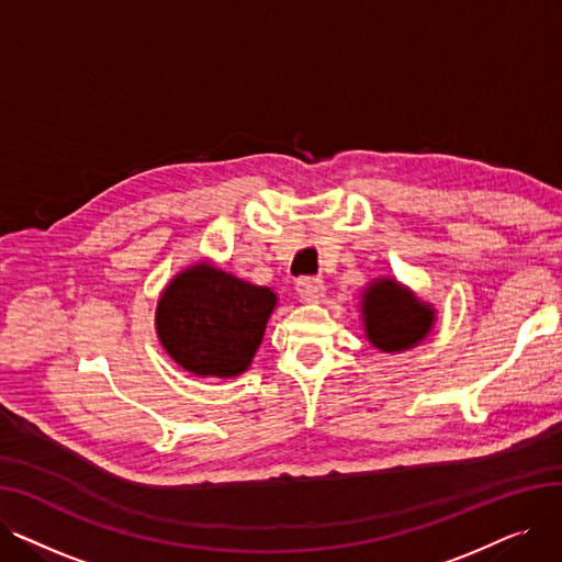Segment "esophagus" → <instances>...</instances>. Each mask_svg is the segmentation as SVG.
<instances>
[{
	"label": "esophagus",
	"instance_id": "34e87169",
	"mask_svg": "<svg viewBox=\"0 0 562 562\" xmlns=\"http://www.w3.org/2000/svg\"><path fill=\"white\" fill-rule=\"evenodd\" d=\"M296 289L301 293L303 301H318L323 296V291H326V286H323V282L318 278H301L296 282Z\"/></svg>",
	"mask_w": 562,
	"mask_h": 562
}]
</instances>
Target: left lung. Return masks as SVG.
I'll return each mask as SVG.
<instances>
[{
  "mask_svg": "<svg viewBox=\"0 0 562 562\" xmlns=\"http://www.w3.org/2000/svg\"><path fill=\"white\" fill-rule=\"evenodd\" d=\"M367 341L380 352H403L419 346L435 328L437 310L396 278H375L360 299Z\"/></svg>",
  "mask_w": 562,
  "mask_h": 562,
  "instance_id": "left-lung-1",
  "label": "left lung"
}]
</instances>
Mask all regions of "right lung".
Segmentation results:
<instances>
[{"label":"right lung","instance_id":"add662e5","mask_svg":"<svg viewBox=\"0 0 562 562\" xmlns=\"http://www.w3.org/2000/svg\"><path fill=\"white\" fill-rule=\"evenodd\" d=\"M276 305L271 286L250 284L200 259L161 291L155 330L168 358L187 373L236 378L250 369Z\"/></svg>","mask_w":562,"mask_h":562}]
</instances>
